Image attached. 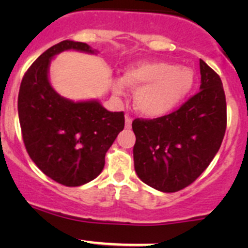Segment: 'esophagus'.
<instances>
[{
  "label": "esophagus",
  "instance_id": "1",
  "mask_svg": "<svg viewBox=\"0 0 248 248\" xmlns=\"http://www.w3.org/2000/svg\"><path fill=\"white\" fill-rule=\"evenodd\" d=\"M124 127L126 128H131L132 127V117L128 116V115H126V117H124Z\"/></svg>",
  "mask_w": 248,
  "mask_h": 248
}]
</instances>
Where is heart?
Segmentation results:
<instances>
[{
    "instance_id": "1",
    "label": "heart",
    "mask_w": 248,
    "mask_h": 248,
    "mask_svg": "<svg viewBox=\"0 0 248 248\" xmlns=\"http://www.w3.org/2000/svg\"><path fill=\"white\" fill-rule=\"evenodd\" d=\"M124 85L137 89L134 102L140 114L162 117L176 109L188 96L193 89L194 73L188 67L144 62L127 69L122 80L114 82L115 93H124Z\"/></svg>"
}]
</instances>
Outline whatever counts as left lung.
<instances>
[{
    "label": "left lung",
    "mask_w": 248,
    "mask_h": 248,
    "mask_svg": "<svg viewBox=\"0 0 248 248\" xmlns=\"http://www.w3.org/2000/svg\"><path fill=\"white\" fill-rule=\"evenodd\" d=\"M201 91L171 114L132 124L134 169L144 184L171 193L191 185L221 147L227 127L221 78L202 60Z\"/></svg>",
    "instance_id": "left-lung-1"
}]
</instances>
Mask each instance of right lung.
<instances>
[{
    "mask_svg": "<svg viewBox=\"0 0 248 248\" xmlns=\"http://www.w3.org/2000/svg\"><path fill=\"white\" fill-rule=\"evenodd\" d=\"M67 50L98 52L68 39L49 47L22 78L17 111L25 147L34 164L54 181L76 187L103 170L107 151L124 127V115L108 111L98 99L74 102L55 91L50 63Z\"/></svg>",
    "mask_w": 248,
    "mask_h": 248,
    "instance_id": "obj_1",
    "label": "right lung"
}]
</instances>
